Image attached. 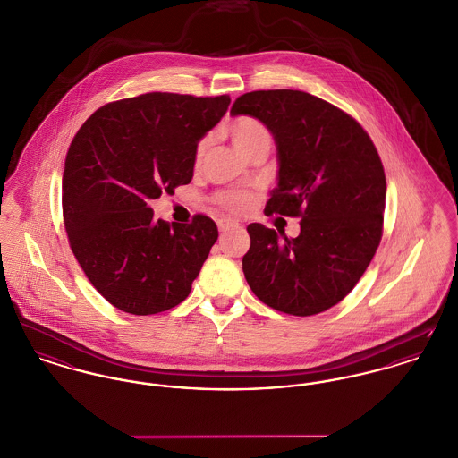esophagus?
Instances as JSON below:
<instances>
[{"mask_svg": "<svg viewBox=\"0 0 458 458\" xmlns=\"http://www.w3.org/2000/svg\"><path fill=\"white\" fill-rule=\"evenodd\" d=\"M235 226H237V223H235V221H232V219H219V221H217V228H219V232H228V230L235 228Z\"/></svg>", "mask_w": 458, "mask_h": 458, "instance_id": "1", "label": "esophagus"}]
</instances>
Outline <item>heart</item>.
<instances>
[{
	"label": "heart",
	"mask_w": 458,
	"mask_h": 458,
	"mask_svg": "<svg viewBox=\"0 0 458 458\" xmlns=\"http://www.w3.org/2000/svg\"><path fill=\"white\" fill-rule=\"evenodd\" d=\"M228 132H230V138L235 144V148L242 155L249 149H252L254 146L272 142V136H270V131L267 129V125L254 116H237L235 120H232ZM208 144H209V140H202L197 144V149H195L197 160H200L204 157ZM214 202L226 211L241 212L249 206L250 197L242 190H225L214 197Z\"/></svg>",
	"instance_id": "1"
}]
</instances>
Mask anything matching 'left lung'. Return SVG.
I'll return each instance as SVG.
<instances>
[{
    "instance_id": "obj_1",
    "label": "left lung",
    "mask_w": 458,
    "mask_h": 458,
    "mask_svg": "<svg viewBox=\"0 0 458 458\" xmlns=\"http://www.w3.org/2000/svg\"><path fill=\"white\" fill-rule=\"evenodd\" d=\"M230 114L258 118L277 144L265 212L301 217L296 239L247 226V284L279 312L320 314L352 291L380 244L387 184L378 151L351 114L301 90L247 92Z\"/></svg>"
}]
</instances>
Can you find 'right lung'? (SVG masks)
Masks as SVG:
<instances>
[{
  "mask_svg": "<svg viewBox=\"0 0 458 458\" xmlns=\"http://www.w3.org/2000/svg\"><path fill=\"white\" fill-rule=\"evenodd\" d=\"M228 96L149 92L99 107L76 132L63 174L71 250L106 300L134 316L179 305L191 291L217 226L155 221L149 200L193 177L199 141L223 118Z\"/></svg>",
  "mask_w": 458,
  "mask_h": 458,
  "instance_id": "right-lung-1",
  "label": "right lung"
}]
</instances>
